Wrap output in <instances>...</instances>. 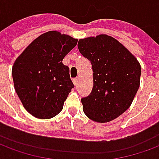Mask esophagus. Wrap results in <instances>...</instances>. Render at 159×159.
<instances>
[{
  "mask_svg": "<svg viewBox=\"0 0 159 159\" xmlns=\"http://www.w3.org/2000/svg\"><path fill=\"white\" fill-rule=\"evenodd\" d=\"M72 82H73L74 85H76V84H77V78H73V79H72Z\"/></svg>",
  "mask_w": 159,
  "mask_h": 159,
  "instance_id": "1",
  "label": "esophagus"
}]
</instances>
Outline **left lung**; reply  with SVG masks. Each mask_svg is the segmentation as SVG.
<instances>
[{"mask_svg": "<svg viewBox=\"0 0 159 159\" xmlns=\"http://www.w3.org/2000/svg\"><path fill=\"white\" fill-rule=\"evenodd\" d=\"M78 50L93 68V87L82 98L83 112L95 122L115 120L129 109L139 89L141 65L115 38L106 34L81 39Z\"/></svg>", "mask_w": 159, "mask_h": 159, "instance_id": "1", "label": "left lung"}]
</instances>
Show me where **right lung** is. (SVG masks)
<instances>
[{
  "label": "right lung",
  "instance_id": "obj_1",
  "mask_svg": "<svg viewBox=\"0 0 159 159\" xmlns=\"http://www.w3.org/2000/svg\"><path fill=\"white\" fill-rule=\"evenodd\" d=\"M77 39L58 31L35 39L14 62V89L24 109L39 119H50L63 109L74 85L63 59Z\"/></svg>",
  "mask_w": 159,
  "mask_h": 159
}]
</instances>
